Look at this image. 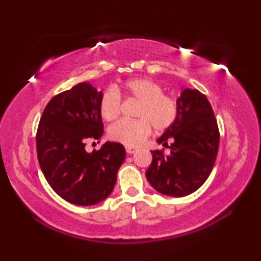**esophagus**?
<instances>
[{"mask_svg":"<svg viewBox=\"0 0 261 261\" xmlns=\"http://www.w3.org/2000/svg\"><path fill=\"white\" fill-rule=\"evenodd\" d=\"M125 150H126V152L129 153V154H132V153H135V152L137 151V148H134V147H125Z\"/></svg>","mask_w":261,"mask_h":261,"instance_id":"34e87169","label":"esophagus"}]
</instances>
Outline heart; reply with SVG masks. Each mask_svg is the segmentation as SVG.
<instances>
[{"label":"heart","mask_w":261,"mask_h":261,"mask_svg":"<svg viewBox=\"0 0 261 261\" xmlns=\"http://www.w3.org/2000/svg\"><path fill=\"white\" fill-rule=\"evenodd\" d=\"M120 92L125 96L139 101L136 120H121L109 129V137L122 145L136 147L150 135L151 125L163 131L174 123L178 109L173 98L163 94V88L148 79H134L124 82L115 90L108 88L99 101V112L107 121H113L120 115Z\"/></svg>","instance_id":"obj_1"}]
</instances>
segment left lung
I'll return each mask as SVG.
<instances>
[{
  "label": "left lung",
  "mask_w": 261,
  "mask_h": 261,
  "mask_svg": "<svg viewBox=\"0 0 261 261\" xmlns=\"http://www.w3.org/2000/svg\"><path fill=\"white\" fill-rule=\"evenodd\" d=\"M175 122L157 142L168 148L169 156L153 150L146 177L157 192L182 197L201 187L213 169L219 150L220 134L207 97L197 90L184 88L176 101Z\"/></svg>",
  "instance_id": "8db88e82"
}]
</instances>
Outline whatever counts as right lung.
<instances>
[{
  "label": "right lung",
  "mask_w": 261,
  "mask_h": 261,
  "mask_svg": "<svg viewBox=\"0 0 261 261\" xmlns=\"http://www.w3.org/2000/svg\"><path fill=\"white\" fill-rule=\"evenodd\" d=\"M102 95L90 83H80L49 101L38 125L37 154L45 178L60 197L81 206L97 204L112 193L125 159L118 142L85 150L86 139L103 135Z\"/></svg>",
  "instance_id": "obj_1"
}]
</instances>
